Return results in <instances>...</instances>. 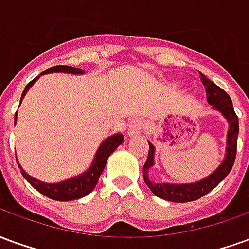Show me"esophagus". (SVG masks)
Here are the masks:
<instances>
[{
	"label": "esophagus",
	"mask_w": 249,
	"mask_h": 249,
	"mask_svg": "<svg viewBox=\"0 0 249 249\" xmlns=\"http://www.w3.org/2000/svg\"><path fill=\"white\" fill-rule=\"evenodd\" d=\"M142 130H144V121L141 119H133L128 126V136L130 137L139 136Z\"/></svg>",
	"instance_id": "esophagus-1"
}]
</instances>
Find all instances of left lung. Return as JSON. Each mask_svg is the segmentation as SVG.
Masks as SVG:
<instances>
[{"instance_id":"left-lung-1","label":"left lung","mask_w":249,"mask_h":249,"mask_svg":"<svg viewBox=\"0 0 249 249\" xmlns=\"http://www.w3.org/2000/svg\"><path fill=\"white\" fill-rule=\"evenodd\" d=\"M200 80L205 87L207 92V101L212 105V108L219 110L223 114L225 120L230 124L228 135H227V153L223 162L219 167L214 169L209 176L204 178L200 181L189 184H169V183H155L149 178V169L155 164V146L149 144V152H148V159L142 167V176L144 181L151 189L153 195L157 197L164 198L168 201L173 203H188V201H195L197 198L203 197L204 195L211 192L213 188L219 185L224 180L231 169L235 164L236 159V148H237V136H239V119L235 113V109L232 105V100L228 96V93L224 92L220 87H217L214 82L200 73Z\"/></svg>"}]
</instances>
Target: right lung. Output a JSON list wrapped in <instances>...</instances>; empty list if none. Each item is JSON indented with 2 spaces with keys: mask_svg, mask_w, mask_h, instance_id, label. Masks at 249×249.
<instances>
[{
  "mask_svg": "<svg viewBox=\"0 0 249 249\" xmlns=\"http://www.w3.org/2000/svg\"><path fill=\"white\" fill-rule=\"evenodd\" d=\"M53 71H61V73H71V74H84L85 71L80 69V68H73V66H66V65H57L53 66V68H49L46 69L45 71H42L40 76L42 74H48V73H53ZM40 76L36 77L35 80L32 81L25 87L24 92H22V96H21V101L22 98L25 97L26 92L29 90V88L35 84ZM17 121V112H16V116H14V123ZM124 141V136L121 133H116V135L110 136L108 139L101 142V145L98 146L97 152H96V156L93 159V162L90 168L88 169L87 172L78 175L76 178H68L65 181H61V183H54V184H48L42 183L37 178H32L30 175L25 172L22 167L19 165V162L17 161L18 167L21 168V173L24 176L32 187L37 189L38 192L45 195L46 197L52 198V200H57V201H71V200H76V198H81L84 196H87L88 193H90L94 189V187L97 185V181L101 173H103L104 168L107 165V161H108V157L114 152V149L123 144Z\"/></svg>",
  "mask_w": 249,
  "mask_h": 249,
  "instance_id": "add662e5",
  "label": "right lung"
}]
</instances>
